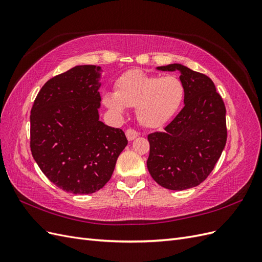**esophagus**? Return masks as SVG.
<instances>
[{"mask_svg": "<svg viewBox=\"0 0 262 262\" xmlns=\"http://www.w3.org/2000/svg\"><path fill=\"white\" fill-rule=\"evenodd\" d=\"M125 136H126V138H128V140L129 141H132V140H134L136 139L138 136H139V132L137 131V130H134V129H126V131H125Z\"/></svg>", "mask_w": 262, "mask_h": 262, "instance_id": "obj_1", "label": "esophagus"}]
</instances>
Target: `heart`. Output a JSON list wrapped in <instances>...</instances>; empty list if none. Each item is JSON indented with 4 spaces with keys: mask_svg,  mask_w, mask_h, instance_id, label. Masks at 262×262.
Segmentation results:
<instances>
[{
    "mask_svg": "<svg viewBox=\"0 0 262 262\" xmlns=\"http://www.w3.org/2000/svg\"><path fill=\"white\" fill-rule=\"evenodd\" d=\"M184 97L185 87L176 76L162 77L130 70L117 78L115 95H105L104 102L118 114L123 113L124 106L136 107L140 123L155 129L170 120Z\"/></svg>",
    "mask_w": 262,
    "mask_h": 262,
    "instance_id": "1",
    "label": "heart"
}]
</instances>
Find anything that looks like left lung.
Masks as SVG:
<instances>
[{
    "instance_id": "obj_1",
    "label": "left lung",
    "mask_w": 262,
    "mask_h": 262,
    "mask_svg": "<svg viewBox=\"0 0 262 262\" xmlns=\"http://www.w3.org/2000/svg\"><path fill=\"white\" fill-rule=\"evenodd\" d=\"M157 69L181 73L185 107L164 131L147 136V169L162 187L185 190L207 179L223 152L226 109L209 76L177 63Z\"/></svg>"
}]
</instances>
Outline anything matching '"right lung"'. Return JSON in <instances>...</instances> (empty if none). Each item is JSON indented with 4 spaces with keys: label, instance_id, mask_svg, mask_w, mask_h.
<instances>
[{
    "label": "right lung",
    "instance_id": "add662e5",
    "mask_svg": "<svg viewBox=\"0 0 262 262\" xmlns=\"http://www.w3.org/2000/svg\"><path fill=\"white\" fill-rule=\"evenodd\" d=\"M100 68L78 66L39 91L30 112V149L51 182L74 194L104 187L128 144L121 129L99 121Z\"/></svg>",
    "mask_w": 262,
    "mask_h": 262
}]
</instances>
